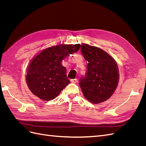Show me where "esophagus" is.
<instances>
[{
  "instance_id": "1",
  "label": "esophagus",
  "mask_w": 146,
  "mask_h": 146,
  "mask_svg": "<svg viewBox=\"0 0 146 146\" xmlns=\"http://www.w3.org/2000/svg\"><path fill=\"white\" fill-rule=\"evenodd\" d=\"M71 82L72 83H77L78 82V80L77 78H74V79H72L71 80Z\"/></svg>"
}]
</instances>
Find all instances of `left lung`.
Listing matches in <instances>:
<instances>
[{
	"mask_svg": "<svg viewBox=\"0 0 146 146\" xmlns=\"http://www.w3.org/2000/svg\"><path fill=\"white\" fill-rule=\"evenodd\" d=\"M87 61V71L79 82L83 94L92 104L104 102L111 98L117 86L119 74L117 63L101 48L87 44L81 46Z\"/></svg>",
	"mask_w": 146,
	"mask_h": 146,
	"instance_id": "8db88e82",
	"label": "left lung"
}]
</instances>
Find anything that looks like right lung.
<instances>
[{
	"mask_svg": "<svg viewBox=\"0 0 146 146\" xmlns=\"http://www.w3.org/2000/svg\"><path fill=\"white\" fill-rule=\"evenodd\" d=\"M80 47L79 44H62L46 48L35 56L26 72V82L31 92L44 100L56 98L70 83L61 61Z\"/></svg>",
	"mask_w": 146,
	"mask_h": 146,
	"instance_id": "right-lung-1",
	"label": "right lung"
}]
</instances>
